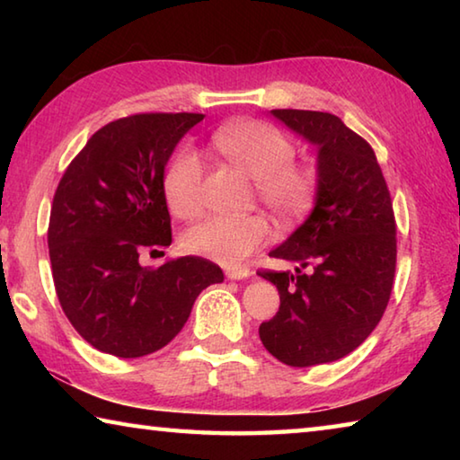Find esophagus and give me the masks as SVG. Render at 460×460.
<instances>
[{
	"label": "esophagus",
	"instance_id": "esophagus-1",
	"mask_svg": "<svg viewBox=\"0 0 460 460\" xmlns=\"http://www.w3.org/2000/svg\"><path fill=\"white\" fill-rule=\"evenodd\" d=\"M225 276H227L229 279H245L252 276V271H249L247 268H227L225 270Z\"/></svg>",
	"mask_w": 460,
	"mask_h": 460
}]
</instances>
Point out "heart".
Here are the masks:
<instances>
[{
	"instance_id": "1",
	"label": "heart",
	"mask_w": 460,
	"mask_h": 460,
	"mask_svg": "<svg viewBox=\"0 0 460 460\" xmlns=\"http://www.w3.org/2000/svg\"><path fill=\"white\" fill-rule=\"evenodd\" d=\"M213 150L233 166L253 176L258 199L278 219H294L313 200L316 178L294 164V146L282 131L261 121H233L211 136ZM202 166L189 147L176 152L162 176V192L172 215L192 219L200 211ZM271 235L261 215L208 217L186 229L184 252L205 255L223 266H235L268 243Z\"/></svg>"
}]
</instances>
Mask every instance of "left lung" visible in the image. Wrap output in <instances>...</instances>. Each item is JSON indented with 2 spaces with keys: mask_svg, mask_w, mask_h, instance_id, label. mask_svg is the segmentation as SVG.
<instances>
[{
  "mask_svg": "<svg viewBox=\"0 0 460 460\" xmlns=\"http://www.w3.org/2000/svg\"><path fill=\"white\" fill-rule=\"evenodd\" d=\"M316 147L313 211L270 255L298 261L260 271L279 292V310L260 324L278 361L310 367L355 351L384 316L395 274L392 199L371 146L337 115L305 109L270 111ZM310 267L306 275L301 270Z\"/></svg>",
  "mask_w": 460,
  "mask_h": 460,
  "instance_id": "8db88e82",
  "label": "left lung"
}]
</instances>
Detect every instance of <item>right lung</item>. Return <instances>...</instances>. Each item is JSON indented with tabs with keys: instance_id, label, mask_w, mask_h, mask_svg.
Masks as SVG:
<instances>
[{
	"instance_id": "add662e5",
	"label": "right lung",
	"mask_w": 460,
	"mask_h": 460,
	"mask_svg": "<svg viewBox=\"0 0 460 460\" xmlns=\"http://www.w3.org/2000/svg\"><path fill=\"white\" fill-rule=\"evenodd\" d=\"M205 115L142 113L107 123L66 168L54 194L49 249L60 306L99 351L136 359L166 347L197 296L225 276L178 258L142 266L172 243L162 176L178 142Z\"/></svg>"
}]
</instances>
